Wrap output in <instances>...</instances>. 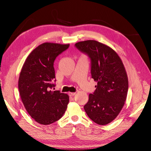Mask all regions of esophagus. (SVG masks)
<instances>
[{
  "label": "esophagus",
  "mask_w": 151,
  "mask_h": 151,
  "mask_svg": "<svg viewBox=\"0 0 151 151\" xmlns=\"http://www.w3.org/2000/svg\"><path fill=\"white\" fill-rule=\"evenodd\" d=\"M68 94H69L70 96H73L76 94V93L75 92H69Z\"/></svg>",
  "instance_id": "1"
}]
</instances>
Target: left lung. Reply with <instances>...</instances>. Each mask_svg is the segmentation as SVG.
<instances>
[{
	"label": "left lung",
	"instance_id": "8db88e82",
	"mask_svg": "<svg viewBox=\"0 0 151 151\" xmlns=\"http://www.w3.org/2000/svg\"><path fill=\"white\" fill-rule=\"evenodd\" d=\"M75 46L88 54L92 78L97 82L84 110L94 122L106 125L120 113L127 96L129 81L123 62L111 47L97 41L79 42Z\"/></svg>",
	"mask_w": 151,
	"mask_h": 151
}]
</instances>
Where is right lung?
Masks as SVG:
<instances>
[{
  "label": "right lung",
  "instance_id": "1",
  "mask_svg": "<svg viewBox=\"0 0 151 151\" xmlns=\"http://www.w3.org/2000/svg\"><path fill=\"white\" fill-rule=\"evenodd\" d=\"M70 44L46 42L38 46L21 68L18 89L29 114L38 123L49 125L60 119L69 102L68 94L51 91L55 85L54 62Z\"/></svg>",
  "mask_w": 151,
  "mask_h": 151
}]
</instances>
